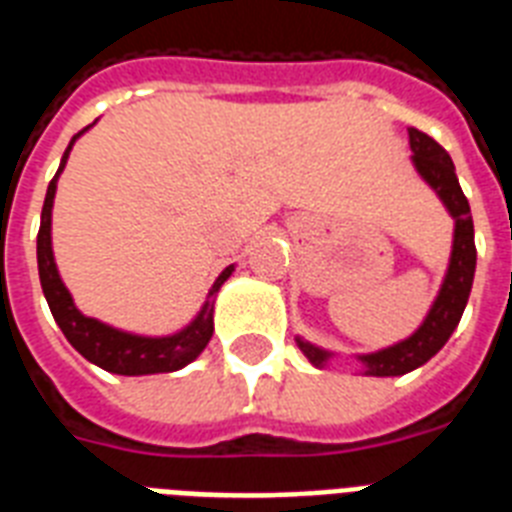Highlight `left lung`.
<instances>
[{
    "label": "left lung",
    "instance_id": "8db88e82",
    "mask_svg": "<svg viewBox=\"0 0 512 512\" xmlns=\"http://www.w3.org/2000/svg\"><path fill=\"white\" fill-rule=\"evenodd\" d=\"M412 166L418 171L423 182L431 187L449 216L455 219V235H452V253H449L447 275L441 280V288L433 298L431 309L425 320L410 338L386 346V349L372 351V354H357V362L362 365L365 375L375 378H394L404 372L418 370L425 365L436 351L449 341L455 333L457 322L463 317L465 304H468L470 288H473V275H476V240H473V216H470L468 198L463 195V187L457 182L455 163L449 153L436 140H431L425 132L410 129ZM298 349L314 367H327V362L335 357L333 351H325L314 343L296 338Z\"/></svg>",
    "mask_w": 512,
    "mask_h": 512
}]
</instances>
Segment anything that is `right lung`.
Segmentation results:
<instances>
[{
  "label": "right lung",
  "mask_w": 512,
  "mask_h": 512,
  "mask_svg": "<svg viewBox=\"0 0 512 512\" xmlns=\"http://www.w3.org/2000/svg\"><path fill=\"white\" fill-rule=\"evenodd\" d=\"M87 129L73 134L71 145L65 147L60 169H57L55 179L49 182L47 198H44L42 227H39V237H36V261H39V280H42L49 312H52V317H55V322L60 325V330H63L73 349L79 351L84 359H89L92 365L102 367V370L116 372V375H155V372L182 370V367L190 365L192 359H198L200 351L206 349L208 341H211L216 293L227 282V277L235 272V264H230L222 275L216 277L211 290H208L206 304L200 306L195 320L171 335H137L81 314L79 306L73 304L71 290L65 288L63 277L57 272L55 253H52V203H55L57 179H60L65 163H68L73 142L79 140Z\"/></svg>",
  "instance_id": "1"
}]
</instances>
